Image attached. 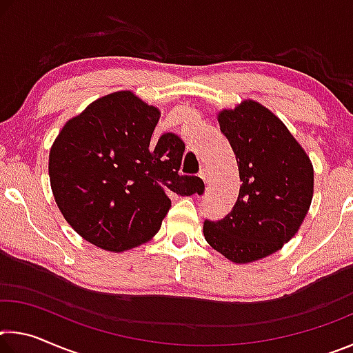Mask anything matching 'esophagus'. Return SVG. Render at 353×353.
I'll return each mask as SVG.
<instances>
[{
    "label": "esophagus",
    "instance_id": "obj_1",
    "mask_svg": "<svg viewBox=\"0 0 353 353\" xmlns=\"http://www.w3.org/2000/svg\"><path fill=\"white\" fill-rule=\"evenodd\" d=\"M199 177H201L204 182H208V179H210V171H208L207 168H202V170L199 171Z\"/></svg>",
    "mask_w": 353,
    "mask_h": 353
}]
</instances>
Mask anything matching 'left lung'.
Here are the masks:
<instances>
[{"label": "left lung", "instance_id": "left-lung-1", "mask_svg": "<svg viewBox=\"0 0 353 353\" xmlns=\"http://www.w3.org/2000/svg\"><path fill=\"white\" fill-rule=\"evenodd\" d=\"M218 123L243 183L234 210L205 221L204 236L227 260L244 265L277 252L297 234L312 205L313 165L282 119L254 99L223 109Z\"/></svg>", "mask_w": 353, "mask_h": 353}]
</instances>
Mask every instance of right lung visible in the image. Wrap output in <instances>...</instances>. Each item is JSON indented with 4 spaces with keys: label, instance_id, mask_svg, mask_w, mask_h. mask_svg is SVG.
<instances>
[{
    "label": "right lung",
    "instance_id": "1",
    "mask_svg": "<svg viewBox=\"0 0 353 353\" xmlns=\"http://www.w3.org/2000/svg\"><path fill=\"white\" fill-rule=\"evenodd\" d=\"M160 110L134 92L93 101L65 123L50 151L51 190L59 210L83 240L124 252L157 234L170 194L204 193L198 176H181L185 151L174 134L151 137Z\"/></svg>",
    "mask_w": 353,
    "mask_h": 353
}]
</instances>
